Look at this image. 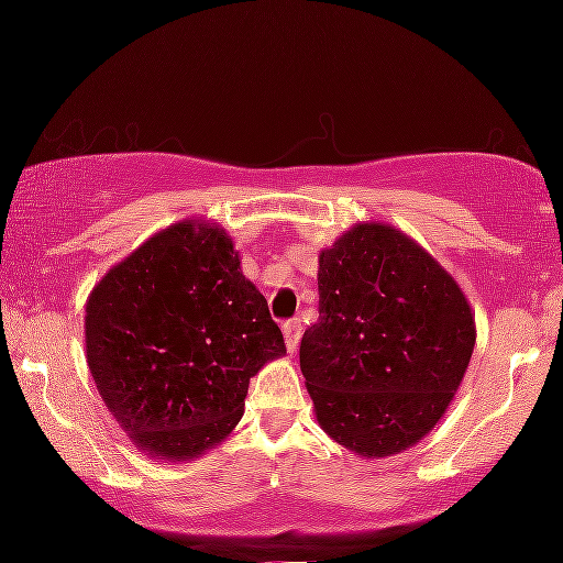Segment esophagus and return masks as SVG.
<instances>
[{"label":"esophagus","instance_id":"34e87169","mask_svg":"<svg viewBox=\"0 0 563 563\" xmlns=\"http://www.w3.org/2000/svg\"><path fill=\"white\" fill-rule=\"evenodd\" d=\"M301 322L299 320H288L286 325H283V335H286V349L288 354H296V349H299V341H301Z\"/></svg>","mask_w":563,"mask_h":563}]
</instances>
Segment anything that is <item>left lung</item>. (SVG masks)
<instances>
[{
  "instance_id": "1",
  "label": "left lung",
  "mask_w": 563,
  "mask_h": 563,
  "mask_svg": "<svg viewBox=\"0 0 563 563\" xmlns=\"http://www.w3.org/2000/svg\"><path fill=\"white\" fill-rule=\"evenodd\" d=\"M318 262L320 318L299 349L314 418L360 457L405 452L461 389L474 309L455 277L391 224H354Z\"/></svg>"
}]
</instances>
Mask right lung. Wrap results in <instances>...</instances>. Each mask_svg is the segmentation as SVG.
<instances>
[{
  "label": "right lung",
  "mask_w": 563,
  "mask_h": 563,
  "mask_svg": "<svg viewBox=\"0 0 563 563\" xmlns=\"http://www.w3.org/2000/svg\"><path fill=\"white\" fill-rule=\"evenodd\" d=\"M84 344L121 429L169 463L224 442L249 380L286 354L235 243L209 219L174 222L113 264L87 299Z\"/></svg>",
  "instance_id": "right-lung-1"
}]
</instances>
